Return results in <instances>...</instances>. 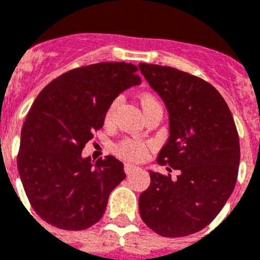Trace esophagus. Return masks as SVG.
Returning <instances> with one entry per match:
<instances>
[{"mask_svg": "<svg viewBox=\"0 0 260 260\" xmlns=\"http://www.w3.org/2000/svg\"><path fill=\"white\" fill-rule=\"evenodd\" d=\"M123 169H125L126 174H132V173H134L135 170H138V167L133 166V165H130V164H125V167H123Z\"/></svg>", "mask_w": 260, "mask_h": 260, "instance_id": "1", "label": "esophagus"}]
</instances>
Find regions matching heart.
I'll use <instances>...</instances> for the list:
<instances>
[{
  "label": "heart",
  "mask_w": 260,
  "mask_h": 260,
  "mask_svg": "<svg viewBox=\"0 0 260 260\" xmlns=\"http://www.w3.org/2000/svg\"><path fill=\"white\" fill-rule=\"evenodd\" d=\"M118 104H119V98H115L110 102L109 107H107L106 113H105V122L107 125L111 123V121L114 119L115 110H117ZM141 105H142L143 111L147 110L149 107L156 106L159 105V102L156 101V98L151 94L146 93L141 95ZM150 145L149 142H145V141H139V139L135 138H126L121 142H118L115 145L114 150L115 154L118 156H121L126 160H133V162H139V160H143L147 156L150 151Z\"/></svg>",
  "instance_id": "1"
}]
</instances>
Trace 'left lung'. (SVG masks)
<instances>
[{
	"mask_svg": "<svg viewBox=\"0 0 260 260\" xmlns=\"http://www.w3.org/2000/svg\"><path fill=\"white\" fill-rule=\"evenodd\" d=\"M169 110L170 137L156 162L170 174L150 171L139 214L154 233L178 238L212 222L237 183L241 147L233 114L215 87L170 66L139 63Z\"/></svg>",
	"mask_w": 260,
	"mask_h": 260,
	"instance_id": "left-lung-1",
	"label": "left lung"
}]
</instances>
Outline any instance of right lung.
<instances>
[{
  "label": "right lung",
  "instance_id": "right-lung-1",
  "mask_svg": "<svg viewBox=\"0 0 260 260\" xmlns=\"http://www.w3.org/2000/svg\"><path fill=\"white\" fill-rule=\"evenodd\" d=\"M137 70L126 62L73 69L45 86L30 107L17 167L30 205L51 226L78 231L95 224L126 178L113 155L93 164L81 153L104 126L111 101L141 83Z\"/></svg>",
  "mask_w": 260,
  "mask_h": 260
}]
</instances>
